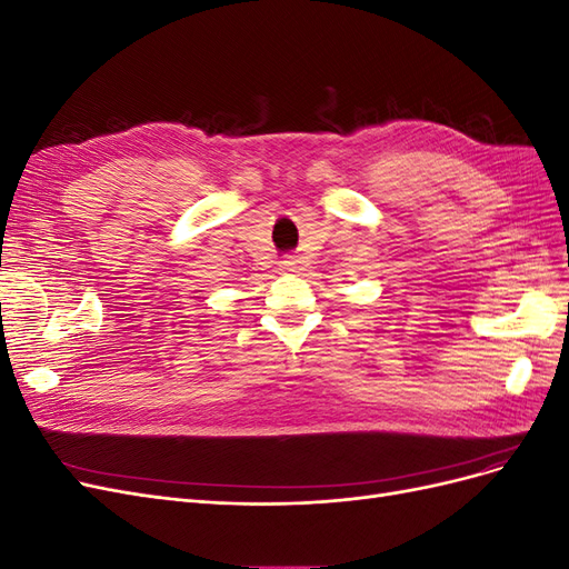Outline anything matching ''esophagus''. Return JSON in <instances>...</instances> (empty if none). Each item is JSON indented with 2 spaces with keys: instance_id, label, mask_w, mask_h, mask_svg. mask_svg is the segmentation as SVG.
I'll return each mask as SVG.
<instances>
[{
  "instance_id": "esophagus-1",
  "label": "esophagus",
  "mask_w": 569,
  "mask_h": 569,
  "mask_svg": "<svg viewBox=\"0 0 569 569\" xmlns=\"http://www.w3.org/2000/svg\"><path fill=\"white\" fill-rule=\"evenodd\" d=\"M301 268H303V261H301V258H297V256H287L284 261L280 263L282 272H299Z\"/></svg>"
}]
</instances>
